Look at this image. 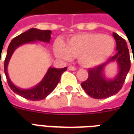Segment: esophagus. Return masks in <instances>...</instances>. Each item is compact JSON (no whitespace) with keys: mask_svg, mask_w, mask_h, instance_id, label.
<instances>
[{"mask_svg":"<svg viewBox=\"0 0 134 134\" xmlns=\"http://www.w3.org/2000/svg\"><path fill=\"white\" fill-rule=\"evenodd\" d=\"M68 69H69V70H70V71H76V68L73 67V66H69V67H68Z\"/></svg>","mask_w":134,"mask_h":134,"instance_id":"1","label":"esophagus"}]
</instances>
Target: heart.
I'll return each instance as SVG.
<instances>
[{"mask_svg":"<svg viewBox=\"0 0 134 134\" xmlns=\"http://www.w3.org/2000/svg\"><path fill=\"white\" fill-rule=\"evenodd\" d=\"M115 42L108 35L90 32L74 35L65 44L57 40L55 53L60 58L70 60L77 56L79 63L85 67H95L106 62L114 52Z\"/></svg>","mask_w":134,"mask_h":134,"instance_id":"heart-1","label":"heart"}]
</instances>
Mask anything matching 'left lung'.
Returning a JSON list of instances; mask_svg holds the SVG:
<instances>
[{"label":"left lung","instance_id":"left-lung-1","mask_svg":"<svg viewBox=\"0 0 134 134\" xmlns=\"http://www.w3.org/2000/svg\"><path fill=\"white\" fill-rule=\"evenodd\" d=\"M116 42L117 53L106 63L90 68L88 70V79L81 83L82 88L91 97L106 99L117 94L125 83L131 67V62L126 41L115 32L113 33ZM115 62L119 71L113 79H107L105 76V68L108 64Z\"/></svg>","mask_w":134,"mask_h":134}]
</instances>
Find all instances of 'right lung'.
<instances>
[{"instance_id": "right-lung-1", "label": "right lung", "mask_w": 134, "mask_h": 134, "mask_svg": "<svg viewBox=\"0 0 134 134\" xmlns=\"http://www.w3.org/2000/svg\"><path fill=\"white\" fill-rule=\"evenodd\" d=\"M51 31L49 30H42L37 28H30L26 32L14 37L11 41L7 48V55L4 63V71L8 85L12 90L16 94L28 100L39 101L44 99L48 94H50L60 82L61 75L64 71L67 70V68L64 67L63 69H58L50 67L42 80L37 85L30 89H23L16 86L9 79L7 72V66L9 64V60L11 58L14 51L21 45L28 43L36 42L37 41L49 43L51 38Z\"/></svg>"}]
</instances>
